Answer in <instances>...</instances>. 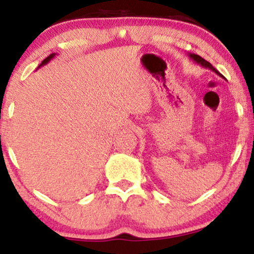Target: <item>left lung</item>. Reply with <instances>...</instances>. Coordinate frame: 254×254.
Listing matches in <instances>:
<instances>
[{"label": "left lung", "mask_w": 254, "mask_h": 254, "mask_svg": "<svg viewBox=\"0 0 254 254\" xmlns=\"http://www.w3.org/2000/svg\"><path fill=\"white\" fill-rule=\"evenodd\" d=\"M189 57H190L191 60H193L194 62H196L197 64H199V65H202L203 68H208V69H210V70H212L214 72H216V74L218 75V76H222V75H221L220 72H218V71L216 70V69H215L214 66H212L211 64L208 62V61H205V60H204V58H202L200 56H198V55L190 54V55H189ZM222 77H223V76H222Z\"/></svg>", "instance_id": "left-lung-1"}]
</instances>
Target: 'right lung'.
Here are the masks:
<instances>
[{"mask_svg": "<svg viewBox=\"0 0 254 254\" xmlns=\"http://www.w3.org/2000/svg\"><path fill=\"white\" fill-rule=\"evenodd\" d=\"M55 56H56V54H51L50 56H49V57H46L45 60H44L43 62H42V64H39V66H38V68H40V66H43V65H45V64H48V63L50 62V61H51L52 58H54Z\"/></svg>", "mask_w": 254, "mask_h": 254, "instance_id": "obj_1", "label": "right lung"}]
</instances>
